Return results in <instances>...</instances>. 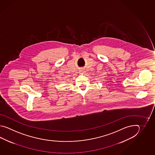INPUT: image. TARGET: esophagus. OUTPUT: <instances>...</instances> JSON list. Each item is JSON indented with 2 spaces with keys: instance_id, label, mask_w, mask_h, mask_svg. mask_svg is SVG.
I'll use <instances>...</instances> for the list:
<instances>
[{
  "instance_id": "34e87169",
  "label": "esophagus",
  "mask_w": 155,
  "mask_h": 155,
  "mask_svg": "<svg viewBox=\"0 0 155 155\" xmlns=\"http://www.w3.org/2000/svg\"><path fill=\"white\" fill-rule=\"evenodd\" d=\"M82 73H84V72H82Z\"/></svg>"
}]
</instances>
